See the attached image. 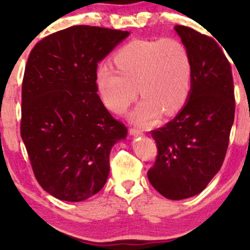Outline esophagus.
<instances>
[{"mask_svg":"<svg viewBox=\"0 0 250 250\" xmlns=\"http://www.w3.org/2000/svg\"><path fill=\"white\" fill-rule=\"evenodd\" d=\"M129 134L132 136H141V135H143V131H142L141 129H137V128H130L129 129Z\"/></svg>","mask_w":250,"mask_h":250,"instance_id":"34e87169","label":"esophagus"}]
</instances>
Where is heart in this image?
<instances>
[{
	"instance_id": "b5f03b06",
	"label": "heart",
	"mask_w": 250,
	"mask_h": 250,
	"mask_svg": "<svg viewBox=\"0 0 250 250\" xmlns=\"http://www.w3.org/2000/svg\"><path fill=\"white\" fill-rule=\"evenodd\" d=\"M116 69L103 64L96 84L103 103L121 114L134 103L137 89L143 100L130 114L137 125L148 127L159 116L174 114L187 103L191 88L192 63L187 47L173 38L136 39L114 55Z\"/></svg>"
}]
</instances>
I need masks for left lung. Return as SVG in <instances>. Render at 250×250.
Instances as JSON below:
<instances>
[{"label":"left lung","mask_w":250,"mask_h":250,"mask_svg":"<svg viewBox=\"0 0 250 250\" xmlns=\"http://www.w3.org/2000/svg\"><path fill=\"white\" fill-rule=\"evenodd\" d=\"M174 30L190 54L191 88L179 114L151 131L158 154L147 178L164 197L179 201L204 190L222 167L235 100L232 69L220 46L190 27Z\"/></svg>","instance_id":"8db88e82"}]
</instances>
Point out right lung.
Listing matches in <instances>:
<instances>
[{
  "label": "right lung",
  "instance_id": "right-lung-1",
  "mask_svg": "<svg viewBox=\"0 0 250 250\" xmlns=\"http://www.w3.org/2000/svg\"><path fill=\"white\" fill-rule=\"evenodd\" d=\"M128 31L76 25L40 40L21 85V135L34 176L61 201L81 202L103 189L113 145L127 127L98 96V63Z\"/></svg>",
  "mask_w": 250,
  "mask_h": 250
}]
</instances>
